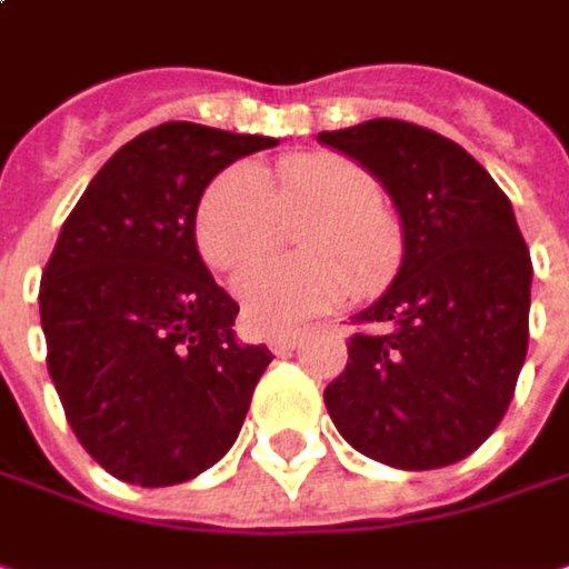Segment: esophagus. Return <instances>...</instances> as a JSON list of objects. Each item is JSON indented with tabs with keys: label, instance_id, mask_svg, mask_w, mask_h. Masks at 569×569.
<instances>
[{
	"label": "esophagus",
	"instance_id": "esophagus-1",
	"mask_svg": "<svg viewBox=\"0 0 569 569\" xmlns=\"http://www.w3.org/2000/svg\"><path fill=\"white\" fill-rule=\"evenodd\" d=\"M299 342H302L299 332H273V336L267 339V346H270L273 352H289V349H296Z\"/></svg>",
	"mask_w": 569,
	"mask_h": 569
}]
</instances>
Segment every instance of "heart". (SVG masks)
I'll list each match as a JSON object with an SVG mask.
<instances>
[{
	"mask_svg": "<svg viewBox=\"0 0 569 569\" xmlns=\"http://www.w3.org/2000/svg\"><path fill=\"white\" fill-rule=\"evenodd\" d=\"M310 213L299 261H271L237 280V296L260 329H283L332 309L352 289L376 296L401 263V227L382 203L376 173L342 154L283 158L270 171L237 164L200 193L193 240L200 257L237 273L282 239V220Z\"/></svg>",
	"mask_w": 569,
	"mask_h": 569,
	"instance_id": "1",
	"label": "heart"
}]
</instances>
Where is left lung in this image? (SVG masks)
Here are the masks:
<instances>
[{
	"mask_svg": "<svg viewBox=\"0 0 569 569\" xmlns=\"http://www.w3.org/2000/svg\"><path fill=\"white\" fill-rule=\"evenodd\" d=\"M396 200V283L352 319L326 386L339 435L401 471L468 458L505 418L527 356L530 253L511 200L461 144L398 118L322 131Z\"/></svg>",
	"mask_w": 569,
	"mask_h": 569,
	"instance_id": "8db88e82",
	"label": "left lung"
}]
</instances>
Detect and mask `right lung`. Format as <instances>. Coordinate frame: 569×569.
<instances>
[{"instance_id":"add662e5","label":"right lung","mask_w":569,"mask_h":569,"mask_svg":"<svg viewBox=\"0 0 569 569\" xmlns=\"http://www.w3.org/2000/svg\"><path fill=\"white\" fill-rule=\"evenodd\" d=\"M273 138L190 121L128 141L61 223L39 306L49 376L81 448L118 481L168 488L217 465L273 352L193 240L203 187Z\"/></svg>"}]
</instances>
